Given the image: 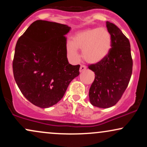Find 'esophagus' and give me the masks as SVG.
Masks as SVG:
<instances>
[{
  "instance_id": "obj_1",
  "label": "esophagus",
  "mask_w": 147,
  "mask_h": 147,
  "mask_svg": "<svg viewBox=\"0 0 147 147\" xmlns=\"http://www.w3.org/2000/svg\"><path fill=\"white\" fill-rule=\"evenodd\" d=\"M86 69V66L85 65H81L80 69H79V71H80V72H84Z\"/></svg>"
}]
</instances>
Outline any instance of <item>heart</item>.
I'll list each match as a JSON object with an SVG mask.
<instances>
[{"mask_svg":"<svg viewBox=\"0 0 147 147\" xmlns=\"http://www.w3.org/2000/svg\"><path fill=\"white\" fill-rule=\"evenodd\" d=\"M111 34L105 28H91L78 32L68 41L66 50L72 59H78L77 49H82V56L89 63H97L108 55L111 48Z\"/></svg>","mask_w":147,"mask_h":147,"instance_id":"obj_1","label":"heart"}]
</instances>
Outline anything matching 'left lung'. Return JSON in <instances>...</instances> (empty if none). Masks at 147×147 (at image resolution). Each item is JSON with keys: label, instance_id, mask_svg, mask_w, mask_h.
Returning <instances> with one entry per match:
<instances>
[{"label": "left lung", "instance_id": "1", "mask_svg": "<svg viewBox=\"0 0 147 147\" xmlns=\"http://www.w3.org/2000/svg\"><path fill=\"white\" fill-rule=\"evenodd\" d=\"M106 28L111 36L110 51L102 60L88 65L95 74L89 90L90 102L102 109L119 102L129 85L133 70L129 40L113 23L106 21Z\"/></svg>", "mask_w": 147, "mask_h": 147}]
</instances>
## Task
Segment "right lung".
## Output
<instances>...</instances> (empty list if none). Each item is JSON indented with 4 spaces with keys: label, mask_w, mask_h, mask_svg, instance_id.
I'll list each match as a JSON object with an SVG mask.
<instances>
[{
    "label": "right lung",
    "mask_w": 147,
    "mask_h": 147,
    "mask_svg": "<svg viewBox=\"0 0 147 147\" xmlns=\"http://www.w3.org/2000/svg\"><path fill=\"white\" fill-rule=\"evenodd\" d=\"M70 27L38 20L19 37L12 68L14 77L24 97L34 105L48 108L63 98L69 84L79 75L80 65L67 58Z\"/></svg>",
    "instance_id": "right-lung-1"
}]
</instances>
